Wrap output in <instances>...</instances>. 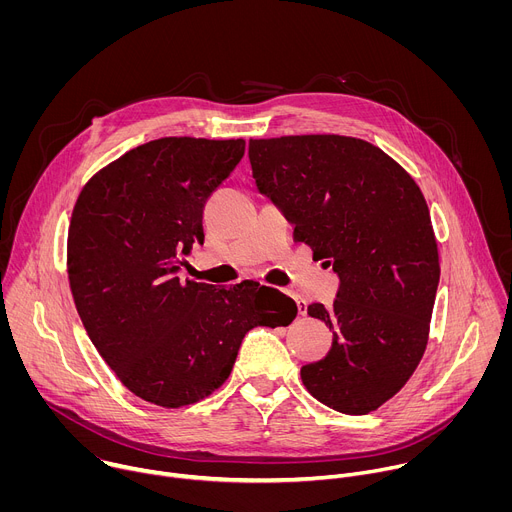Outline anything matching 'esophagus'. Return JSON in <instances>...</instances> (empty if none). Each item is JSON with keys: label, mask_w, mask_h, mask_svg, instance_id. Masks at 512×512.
Masks as SVG:
<instances>
[{"label": "esophagus", "mask_w": 512, "mask_h": 512, "mask_svg": "<svg viewBox=\"0 0 512 512\" xmlns=\"http://www.w3.org/2000/svg\"><path fill=\"white\" fill-rule=\"evenodd\" d=\"M296 304H298V312H300L302 316H306V314H308V304H306L302 298H296Z\"/></svg>", "instance_id": "obj_1"}]
</instances>
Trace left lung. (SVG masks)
<instances>
[{"label":"left lung","instance_id":"1","mask_svg":"<svg viewBox=\"0 0 512 512\" xmlns=\"http://www.w3.org/2000/svg\"><path fill=\"white\" fill-rule=\"evenodd\" d=\"M249 162L296 241L340 279L330 308L308 306L334 338L302 367L306 389L340 413L379 409L417 369L440 283L419 186L373 143L344 135L249 139Z\"/></svg>","mask_w":512,"mask_h":512}]
</instances>
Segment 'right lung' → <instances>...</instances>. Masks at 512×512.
I'll return each instance as SVG.
<instances>
[{
	"instance_id": "add662e5",
	"label": "right lung",
	"mask_w": 512,
	"mask_h": 512,
	"mask_svg": "<svg viewBox=\"0 0 512 512\" xmlns=\"http://www.w3.org/2000/svg\"><path fill=\"white\" fill-rule=\"evenodd\" d=\"M243 154V139H154L95 174L72 210L77 312L103 360L143 401H200L227 381L251 328L287 326L298 314L294 300L259 283L227 289L178 275L204 241L208 196Z\"/></svg>"
}]
</instances>
